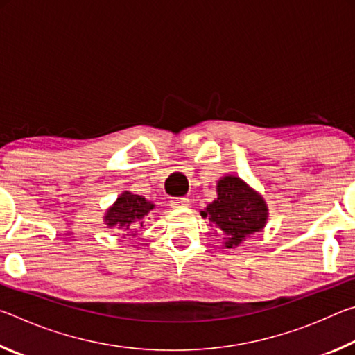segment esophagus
Wrapping results in <instances>:
<instances>
[{"label": "esophagus", "mask_w": 355, "mask_h": 355, "mask_svg": "<svg viewBox=\"0 0 355 355\" xmlns=\"http://www.w3.org/2000/svg\"><path fill=\"white\" fill-rule=\"evenodd\" d=\"M188 205H189V199H186V197H182V199L171 200V207L172 208H186Z\"/></svg>", "instance_id": "obj_1"}]
</instances>
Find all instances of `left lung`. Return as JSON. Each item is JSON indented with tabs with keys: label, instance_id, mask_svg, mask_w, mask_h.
<instances>
[{
	"label": "left lung",
	"instance_id": "obj_1",
	"mask_svg": "<svg viewBox=\"0 0 355 355\" xmlns=\"http://www.w3.org/2000/svg\"><path fill=\"white\" fill-rule=\"evenodd\" d=\"M218 199L200 211L218 227L227 249L236 248L245 238L263 230L268 220V205L263 197L239 177H222L218 186Z\"/></svg>",
	"mask_w": 355,
	"mask_h": 355
}]
</instances>
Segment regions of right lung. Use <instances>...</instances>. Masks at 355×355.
Here are the masks:
<instances>
[{
	"instance_id": "obj_1",
	"label": "right lung",
	"mask_w": 355,
	"mask_h": 355,
	"mask_svg": "<svg viewBox=\"0 0 355 355\" xmlns=\"http://www.w3.org/2000/svg\"><path fill=\"white\" fill-rule=\"evenodd\" d=\"M153 203L146 197L125 191L117 197L114 205L105 214V224L107 227L123 228L127 233H133L136 225L144 222V218L153 209Z\"/></svg>"
}]
</instances>
